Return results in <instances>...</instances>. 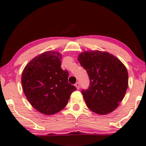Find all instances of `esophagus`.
<instances>
[{
	"label": "esophagus",
	"mask_w": 146,
	"mask_h": 146,
	"mask_svg": "<svg viewBox=\"0 0 146 146\" xmlns=\"http://www.w3.org/2000/svg\"><path fill=\"white\" fill-rule=\"evenodd\" d=\"M75 87H76V88H77V89H80V83H79V82H76V83H75Z\"/></svg>",
	"instance_id": "obj_1"
}]
</instances>
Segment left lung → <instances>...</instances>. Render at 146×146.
Returning <instances> with one entry per match:
<instances>
[{
	"label": "left lung",
	"instance_id": "obj_1",
	"mask_svg": "<svg viewBox=\"0 0 146 146\" xmlns=\"http://www.w3.org/2000/svg\"><path fill=\"white\" fill-rule=\"evenodd\" d=\"M78 60L88 73L89 87L82 90L87 107L99 115H106L117 108L128 85V71L123 63L106 51L80 53Z\"/></svg>",
	"mask_w": 146,
	"mask_h": 146
}]
</instances>
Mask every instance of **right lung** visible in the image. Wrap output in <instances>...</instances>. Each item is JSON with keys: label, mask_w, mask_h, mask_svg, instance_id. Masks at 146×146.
<instances>
[{"label": "right lung", "mask_w": 146, "mask_h": 146, "mask_svg": "<svg viewBox=\"0 0 146 146\" xmlns=\"http://www.w3.org/2000/svg\"><path fill=\"white\" fill-rule=\"evenodd\" d=\"M62 54L45 51L26 65L21 77L25 96L35 109L44 115L62 110L75 86L68 82V73L61 68Z\"/></svg>", "instance_id": "add662e5"}]
</instances>
